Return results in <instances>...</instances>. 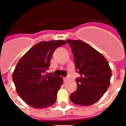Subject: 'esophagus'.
Returning <instances> with one entry per match:
<instances>
[{
  "label": "esophagus",
  "mask_w": 126,
  "mask_h": 126,
  "mask_svg": "<svg viewBox=\"0 0 126 126\" xmlns=\"http://www.w3.org/2000/svg\"><path fill=\"white\" fill-rule=\"evenodd\" d=\"M63 81H64V83H66L67 81H68V78H63Z\"/></svg>",
  "instance_id": "34e87169"
}]
</instances>
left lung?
Segmentation results:
<instances>
[{
  "label": "left lung",
  "mask_w": 126,
  "mask_h": 126,
  "mask_svg": "<svg viewBox=\"0 0 126 126\" xmlns=\"http://www.w3.org/2000/svg\"><path fill=\"white\" fill-rule=\"evenodd\" d=\"M75 61L77 89L70 95L71 102L89 106L96 103L107 92L112 71L107 60L94 48L79 40H67Z\"/></svg>",
  "instance_id": "obj_1"
}]
</instances>
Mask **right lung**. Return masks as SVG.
I'll use <instances>...</instances> for the list:
<instances>
[{"label": "right lung", "mask_w": 126, "mask_h": 126, "mask_svg": "<svg viewBox=\"0 0 126 126\" xmlns=\"http://www.w3.org/2000/svg\"><path fill=\"white\" fill-rule=\"evenodd\" d=\"M65 43L62 40L39 42L17 62L13 74V81L19 96L32 107L41 109L55 103L63 79L44 73L49 68L54 50Z\"/></svg>", "instance_id": "obj_1"}]
</instances>
